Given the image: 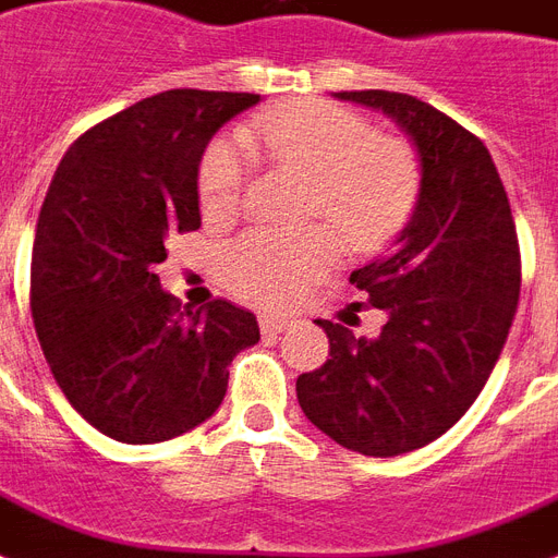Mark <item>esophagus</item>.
<instances>
[{
  "mask_svg": "<svg viewBox=\"0 0 558 558\" xmlns=\"http://www.w3.org/2000/svg\"><path fill=\"white\" fill-rule=\"evenodd\" d=\"M258 326H262V335H265V338H276V335H282L284 328H288V319L262 317L258 319Z\"/></svg>",
  "mask_w": 558,
  "mask_h": 558,
  "instance_id": "obj_1",
  "label": "esophagus"
}]
</instances>
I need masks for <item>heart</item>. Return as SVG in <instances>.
Wrapping results in <instances>:
<instances>
[{
	"label": "heart",
	"mask_w": 558,
	"mask_h": 558,
	"mask_svg": "<svg viewBox=\"0 0 558 558\" xmlns=\"http://www.w3.org/2000/svg\"><path fill=\"white\" fill-rule=\"evenodd\" d=\"M267 150L284 166L314 174V209L355 250H373L399 230L416 197V159L404 142L375 136L355 110L300 101L244 124L239 140L215 142L201 166V203L209 218H230L247 183L250 154ZM338 256L323 227L250 232L227 253V282L241 300L279 308Z\"/></svg>",
	"instance_id": "b5f03b06"
}]
</instances>
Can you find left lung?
<instances>
[{
  "instance_id": "1",
  "label": "left lung",
  "mask_w": 558,
  "mask_h": 558,
  "mask_svg": "<svg viewBox=\"0 0 558 558\" xmlns=\"http://www.w3.org/2000/svg\"><path fill=\"white\" fill-rule=\"evenodd\" d=\"M335 98L399 124L418 157V194L387 253L349 276L387 314L381 335L314 319L328 361L296 378V399L349 451L399 457L457 425L498 364L521 291L515 220L492 154L454 119L387 89Z\"/></svg>"
}]
</instances>
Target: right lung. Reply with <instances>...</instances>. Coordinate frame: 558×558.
<instances>
[{
    "label": "right lung",
    "mask_w": 558,
    "mask_h": 558,
    "mask_svg": "<svg viewBox=\"0 0 558 558\" xmlns=\"http://www.w3.org/2000/svg\"><path fill=\"white\" fill-rule=\"evenodd\" d=\"M262 95L168 89L95 124L60 159L37 218L32 317L69 404L116 442L189 434L227 396L256 317L215 300L180 311L157 265L201 227L203 150Z\"/></svg>",
    "instance_id": "right-lung-1"
}]
</instances>
